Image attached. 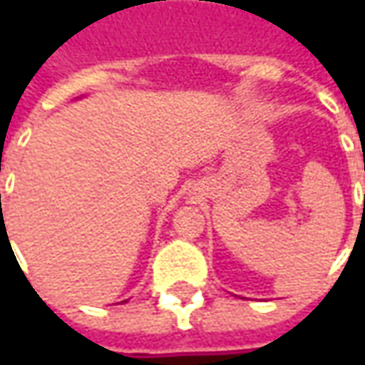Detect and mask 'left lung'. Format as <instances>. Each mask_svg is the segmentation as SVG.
I'll list each match as a JSON object with an SVG mask.
<instances>
[{"label":"left lung","mask_w":365,"mask_h":365,"mask_svg":"<svg viewBox=\"0 0 365 365\" xmlns=\"http://www.w3.org/2000/svg\"><path fill=\"white\" fill-rule=\"evenodd\" d=\"M364 168H365V166H364ZM364 211H365V201H364Z\"/></svg>","instance_id":"obj_1"}]
</instances>
